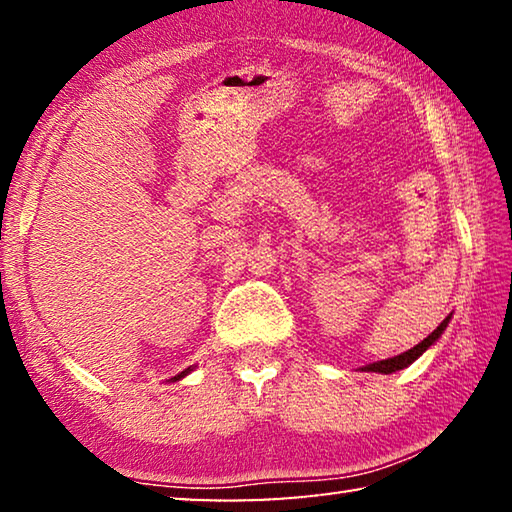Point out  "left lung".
<instances>
[{"mask_svg":"<svg viewBox=\"0 0 512 512\" xmlns=\"http://www.w3.org/2000/svg\"><path fill=\"white\" fill-rule=\"evenodd\" d=\"M449 318H452V316H447V318L443 320V323H440L436 329H433V332H431L422 343L415 345V348L406 350V352H402V354H397V357H393V359H384V361L368 363V366H363L361 370H366V372H381V375H391V372H397V370H402V368H406V366H411V363H413L415 359H418L424 350H429L431 345L440 339V334L445 332Z\"/></svg>","mask_w":512,"mask_h":512,"instance_id":"8db88e82","label":"left lung"}]
</instances>
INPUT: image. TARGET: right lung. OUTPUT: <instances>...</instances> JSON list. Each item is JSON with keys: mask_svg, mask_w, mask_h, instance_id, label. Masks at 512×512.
I'll return each instance as SVG.
<instances>
[{"mask_svg": "<svg viewBox=\"0 0 512 512\" xmlns=\"http://www.w3.org/2000/svg\"><path fill=\"white\" fill-rule=\"evenodd\" d=\"M187 372H192V368H187V370H183V372H180V375H176V377H173V381H178V379H183L185 375H187Z\"/></svg>", "mask_w": 512, "mask_h": 512, "instance_id": "add662e5", "label": "right lung"}]
</instances>
